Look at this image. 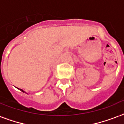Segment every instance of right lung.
<instances>
[{"label": "right lung", "mask_w": 124, "mask_h": 124, "mask_svg": "<svg viewBox=\"0 0 124 124\" xmlns=\"http://www.w3.org/2000/svg\"><path fill=\"white\" fill-rule=\"evenodd\" d=\"M20 90H21V91H22V92H24V91H23V90H21V89H20Z\"/></svg>", "instance_id": "right-lung-1"}]
</instances>
